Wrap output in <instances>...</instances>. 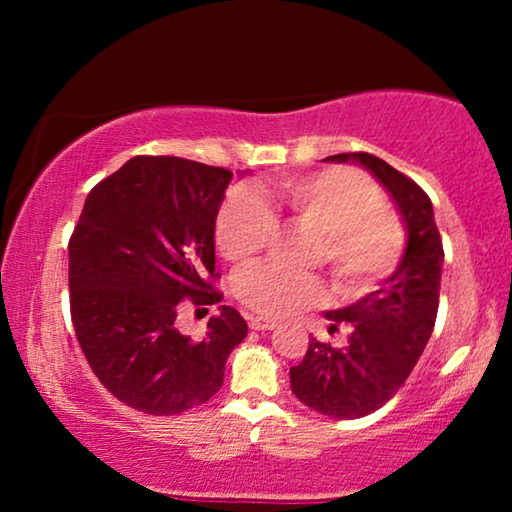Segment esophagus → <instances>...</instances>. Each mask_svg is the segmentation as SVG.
<instances>
[{"instance_id":"34e87169","label":"esophagus","mask_w":512,"mask_h":512,"mask_svg":"<svg viewBox=\"0 0 512 512\" xmlns=\"http://www.w3.org/2000/svg\"><path fill=\"white\" fill-rule=\"evenodd\" d=\"M249 326L251 331H272V328H277L279 324L275 319L268 317H249Z\"/></svg>"}]
</instances>
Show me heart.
<instances>
[{
  "label": "heart",
  "instance_id": "1",
  "mask_svg": "<svg viewBox=\"0 0 512 512\" xmlns=\"http://www.w3.org/2000/svg\"><path fill=\"white\" fill-rule=\"evenodd\" d=\"M275 205L300 228L319 235L317 258L347 296L373 289L401 256V223L382 207L380 191L359 172L328 170L282 181L277 191L230 193L216 221V244L228 261H247L270 242ZM235 291L249 310L261 314H289L324 298L317 277L293 275L272 263L242 270Z\"/></svg>",
  "mask_w": 512,
  "mask_h": 512
}]
</instances>
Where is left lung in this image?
<instances>
[{"instance_id":"obj_1","label":"left lung","mask_w":512,"mask_h":512,"mask_svg":"<svg viewBox=\"0 0 512 512\" xmlns=\"http://www.w3.org/2000/svg\"><path fill=\"white\" fill-rule=\"evenodd\" d=\"M328 163H356L391 195L405 226L398 268L373 293L326 312L328 333L347 326L345 347L310 340L305 359L289 370L300 403L331 419H359L380 410L403 387L422 356L438 314L443 242L433 205L415 181L373 153H338Z\"/></svg>"}]
</instances>
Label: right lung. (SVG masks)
I'll return each mask as SVG.
<instances>
[{"instance_id":"right-lung-1","label":"right lung","mask_w":512,"mask_h":512,"mask_svg":"<svg viewBox=\"0 0 512 512\" xmlns=\"http://www.w3.org/2000/svg\"><path fill=\"white\" fill-rule=\"evenodd\" d=\"M233 172L174 156H135L88 193L69 240L76 340L107 391L146 415L207 403L247 338L230 305L191 338L181 300L221 303L212 289L216 216Z\"/></svg>"}]
</instances>
